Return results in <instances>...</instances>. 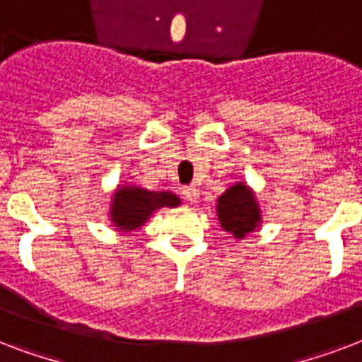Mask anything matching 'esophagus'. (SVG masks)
Wrapping results in <instances>:
<instances>
[{"label": "esophagus", "mask_w": 362, "mask_h": 362, "mask_svg": "<svg viewBox=\"0 0 362 362\" xmlns=\"http://www.w3.org/2000/svg\"><path fill=\"white\" fill-rule=\"evenodd\" d=\"M183 198L189 202H196L198 200V189L196 187H183Z\"/></svg>", "instance_id": "obj_1"}]
</instances>
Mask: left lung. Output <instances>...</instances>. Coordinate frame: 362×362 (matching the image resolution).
<instances>
[{
	"instance_id": "1",
	"label": "left lung",
	"mask_w": 362,
	"mask_h": 362,
	"mask_svg": "<svg viewBox=\"0 0 362 362\" xmlns=\"http://www.w3.org/2000/svg\"><path fill=\"white\" fill-rule=\"evenodd\" d=\"M217 219L223 230L236 240L255 232L262 225V211L253 189L238 181L217 198Z\"/></svg>"
}]
</instances>
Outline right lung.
I'll list each match as a JSON object with an SVG mask.
<instances>
[{"instance_id":"obj_1","label":"right lung","mask_w":362,"mask_h":362,"mask_svg":"<svg viewBox=\"0 0 362 362\" xmlns=\"http://www.w3.org/2000/svg\"><path fill=\"white\" fill-rule=\"evenodd\" d=\"M181 206L177 194L170 190H147L136 185H122L111 196L109 221L119 232L137 230L160 207Z\"/></svg>"}]
</instances>
